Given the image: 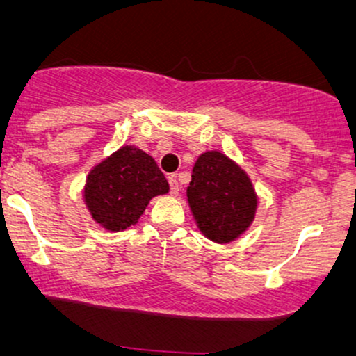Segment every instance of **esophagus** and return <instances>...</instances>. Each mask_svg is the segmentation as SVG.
<instances>
[{
	"label": "esophagus",
	"mask_w": 356,
	"mask_h": 356,
	"mask_svg": "<svg viewBox=\"0 0 356 356\" xmlns=\"http://www.w3.org/2000/svg\"><path fill=\"white\" fill-rule=\"evenodd\" d=\"M168 183H170V193L173 196H177L179 193V183L177 179V175H171V177L168 178Z\"/></svg>",
	"instance_id": "34e87169"
}]
</instances>
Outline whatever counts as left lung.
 Listing matches in <instances>:
<instances>
[{
	"instance_id": "1",
	"label": "left lung",
	"mask_w": 356,
	"mask_h": 356,
	"mask_svg": "<svg viewBox=\"0 0 356 356\" xmlns=\"http://www.w3.org/2000/svg\"><path fill=\"white\" fill-rule=\"evenodd\" d=\"M188 201L201 232L214 243H231L243 234L257 206L251 179L219 152L196 160Z\"/></svg>"
}]
</instances>
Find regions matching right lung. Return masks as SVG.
Wrapping results in <instances>:
<instances>
[{"mask_svg":"<svg viewBox=\"0 0 356 356\" xmlns=\"http://www.w3.org/2000/svg\"><path fill=\"white\" fill-rule=\"evenodd\" d=\"M168 190L152 156L135 147H122L90 171L84 196L99 225L120 231L138 221L153 196Z\"/></svg>","mask_w":356,"mask_h":356,"instance_id":"right-lung-1","label":"right lung"}]
</instances>
